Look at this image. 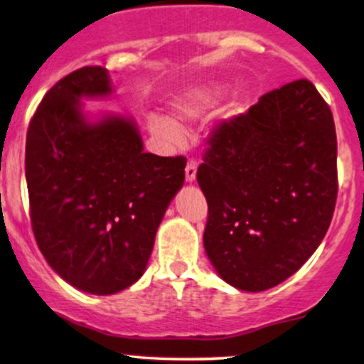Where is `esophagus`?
I'll list each match as a JSON object with an SVG mask.
<instances>
[{"mask_svg":"<svg viewBox=\"0 0 364 364\" xmlns=\"http://www.w3.org/2000/svg\"><path fill=\"white\" fill-rule=\"evenodd\" d=\"M185 178L188 183H193L195 178H197V162L190 161L186 164V169H185Z\"/></svg>","mask_w":364,"mask_h":364,"instance_id":"1","label":"esophagus"}]
</instances>
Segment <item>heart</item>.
<instances>
[{"instance_id":"1","label":"heart","mask_w":364,"mask_h":364,"mask_svg":"<svg viewBox=\"0 0 364 364\" xmlns=\"http://www.w3.org/2000/svg\"><path fill=\"white\" fill-rule=\"evenodd\" d=\"M215 98H218V95L209 87H190L188 91L179 95V98L176 100L173 112H171V121L176 126H186V124L198 121L213 109ZM149 127L155 136L164 139V141L176 143L179 139V133L173 124L162 121V119H151Z\"/></svg>"}]
</instances>
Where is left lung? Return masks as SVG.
<instances>
[{
    "instance_id": "8db88e82",
    "label": "left lung",
    "mask_w": 364,
    "mask_h": 364,
    "mask_svg": "<svg viewBox=\"0 0 364 364\" xmlns=\"http://www.w3.org/2000/svg\"><path fill=\"white\" fill-rule=\"evenodd\" d=\"M197 181L209 205L203 247L228 285L273 289L325 238L337 200V136L307 79L269 91L209 139Z\"/></svg>"
}]
</instances>
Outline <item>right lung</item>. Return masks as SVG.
<instances>
[{"label": "right lung", "mask_w": 364, "mask_h": 364, "mask_svg": "<svg viewBox=\"0 0 364 364\" xmlns=\"http://www.w3.org/2000/svg\"><path fill=\"white\" fill-rule=\"evenodd\" d=\"M110 72L82 67L51 87L29 124L26 179L39 250L81 292L117 294L145 273L155 233L183 183L185 157L145 154L133 117L93 114Z\"/></svg>", "instance_id": "obj_1"}]
</instances>
